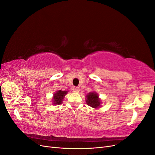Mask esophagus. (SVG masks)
<instances>
[{"mask_svg":"<svg viewBox=\"0 0 155 155\" xmlns=\"http://www.w3.org/2000/svg\"><path fill=\"white\" fill-rule=\"evenodd\" d=\"M72 91L74 92H79V91H81V89L79 87H74L72 88Z\"/></svg>","mask_w":155,"mask_h":155,"instance_id":"obj_1","label":"esophagus"}]
</instances>
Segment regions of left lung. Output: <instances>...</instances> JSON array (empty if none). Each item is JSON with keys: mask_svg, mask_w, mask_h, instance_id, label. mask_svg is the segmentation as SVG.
Listing matches in <instances>:
<instances>
[{"mask_svg": "<svg viewBox=\"0 0 155 155\" xmlns=\"http://www.w3.org/2000/svg\"><path fill=\"white\" fill-rule=\"evenodd\" d=\"M86 103L88 106L97 109L101 107L102 102L97 94L95 92H92L86 95Z\"/></svg>", "mask_w": 155, "mask_h": 155, "instance_id": "1", "label": "left lung"}]
</instances>
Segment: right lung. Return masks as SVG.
<instances>
[{"label":"right lung","instance_id":"1","mask_svg":"<svg viewBox=\"0 0 155 155\" xmlns=\"http://www.w3.org/2000/svg\"><path fill=\"white\" fill-rule=\"evenodd\" d=\"M68 91H58L54 94L52 104L54 105H60L63 103L64 96L67 94Z\"/></svg>","mask_w":155,"mask_h":155}]
</instances>
